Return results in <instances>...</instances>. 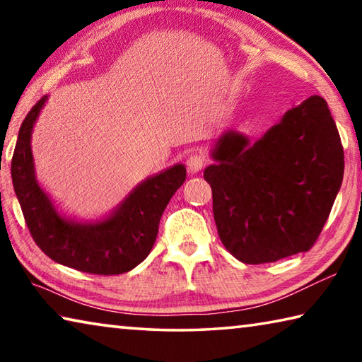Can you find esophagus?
<instances>
[{
    "label": "esophagus",
    "instance_id": "34e87169",
    "mask_svg": "<svg viewBox=\"0 0 362 362\" xmlns=\"http://www.w3.org/2000/svg\"><path fill=\"white\" fill-rule=\"evenodd\" d=\"M206 163H207L206 156H203V155H198V153H193V155L188 158L187 166H188V170H189V173H192V174H196V173H199V170L206 166Z\"/></svg>",
    "mask_w": 362,
    "mask_h": 362
}]
</instances>
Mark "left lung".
<instances>
[{"label":"left lung","instance_id":"8db88e82","mask_svg":"<svg viewBox=\"0 0 362 362\" xmlns=\"http://www.w3.org/2000/svg\"><path fill=\"white\" fill-rule=\"evenodd\" d=\"M204 170L220 241L243 263L315 246L343 180L341 140L326 100L311 95L262 139L220 136Z\"/></svg>","mask_w":362,"mask_h":362}]
</instances>
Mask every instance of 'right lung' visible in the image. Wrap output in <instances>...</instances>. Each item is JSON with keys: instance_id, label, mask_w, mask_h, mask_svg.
Masks as SVG:
<instances>
[{"instance_id": "right-lung-1", "label": "right lung", "mask_w": 362, "mask_h": 362, "mask_svg": "<svg viewBox=\"0 0 362 362\" xmlns=\"http://www.w3.org/2000/svg\"><path fill=\"white\" fill-rule=\"evenodd\" d=\"M46 100L47 95L41 97L23 119L11 163L12 185L30 235L36 246L60 265L103 276L131 272L151 252L159 220L185 182L187 169L175 164L146 179L100 222L79 223L65 218L36 182L30 146L35 121Z\"/></svg>"}]
</instances>
